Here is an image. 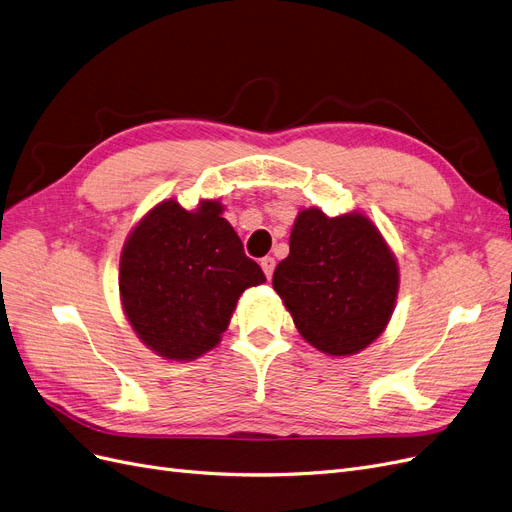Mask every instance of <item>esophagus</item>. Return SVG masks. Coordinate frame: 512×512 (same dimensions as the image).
<instances>
[{"mask_svg": "<svg viewBox=\"0 0 512 512\" xmlns=\"http://www.w3.org/2000/svg\"><path fill=\"white\" fill-rule=\"evenodd\" d=\"M274 266H276V261H274V257H263V259H261V270H263V274H266L268 278H272Z\"/></svg>", "mask_w": 512, "mask_h": 512, "instance_id": "obj_1", "label": "esophagus"}]
</instances>
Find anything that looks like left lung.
<instances>
[{
  "mask_svg": "<svg viewBox=\"0 0 512 512\" xmlns=\"http://www.w3.org/2000/svg\"><path fill=\"white\" fill-rule=\"evenodd\" d=\"M274 291L306 342L327 355L364 351L393 315L400 287L395 255L361 212L298 214L289 255L272 276Z\"/></svg>",
  "mask_w": 512,
  "mask_h": 512,
  "instance_id": "1",
  "label": "left lung"
}]
</instances>
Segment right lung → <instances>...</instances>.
Masks as SVG:
<instances>
[{
  "label": "right lung",
  "instance_id": "add662e5",
  "mask_svg": "<svg viewBox=\"0 0 512 512\" xmlns=\"http://www.w3.org/2000/svg\"><path fill=\"white\" fill-rule=\"evenodd\" d=\"M221 214L217 200H202L195 210L163 200L125 240V317L159 357L191 361L214 349L244 289L266 280Z\"/></svg>",
  "mask_w": 512,
  "mask_h": 512
}]
</instances>
